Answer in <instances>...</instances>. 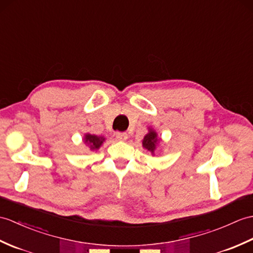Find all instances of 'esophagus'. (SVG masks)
<instances>
[{
	"mask_svg": "<svg viewBox=\"0 0 253 253\" xmlns=\"http://www.w3.org/2000/svg\"><path fill=\"white\" fill-rule=\"evenodd\" d=\"M115 136H116V139L120 141H125L128 138V134L126 132H121V131L116 132Z\"/></svg>",
	"mask_w": 253,
	"mask_h": 253,
	"instance_id": "esophagus-1",
	"label": "esophagus"
}]
</instances>
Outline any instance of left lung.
<instances>
[{
    "instance_id": "1",
    "label": "left lung",
    "mask_w": 253,
    "mask_h": 253,
    "mask_svg": "<svg viewBox=\"0 0 253 253\" xmlns=\"http://www.w3.org/2000/svg\"><path fill=\"white\" fill-rule=\"evenodd\" d=\"M156 142H157L156 132L153 130H150V132L144 137V139L142 141V144H143V148L149 150L150 152H152V153H154Z\"/></svg>"
}]
</instances>
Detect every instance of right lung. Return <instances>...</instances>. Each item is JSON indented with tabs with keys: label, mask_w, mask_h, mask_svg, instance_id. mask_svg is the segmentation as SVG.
I'll use <instances>...</instances> for the list:
<instances>
[{
	"label": "right lung",
	"mask_w": 253,
	"mask_h": 253,
	"mask_svg": "<svg viewBox=\"0 0 253 253\" xmlns=\"http://www.w3.org/2000/svg\"><path fill=\"white\" fill-rule=\"evenodd\" d=\"M104 139L102 137L95 136V134L87 133L85 136V143L89 145L90 150H97L100 148V145L103 143Z\"/></svg>",
	"instance_id": "right-lung-1"
}]
</instances>
